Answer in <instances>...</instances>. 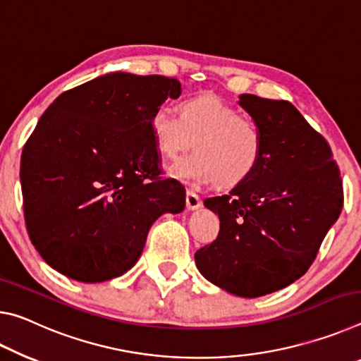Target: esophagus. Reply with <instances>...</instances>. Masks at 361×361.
<instances>
[{
  "label": "esophagus",
  "instance_id": "obj_1",
  "mask_svg": "<svg viewBox=\"0 0 361 361\" xmlns=\"http://www.w3.org/2000/svg\"><path fill=\"white\" fill-rule=\"evenodd\" d=\"M185 206H187L188 211H195V209L202 208V200H200V197L195 192L187 190V193H185Z\"/></svg>",
  "mask_w": 361,
  "mask_h": 361
}]
</instances>
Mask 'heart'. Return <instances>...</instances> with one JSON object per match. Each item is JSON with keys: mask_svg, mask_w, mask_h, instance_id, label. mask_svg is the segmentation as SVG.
Wrapping results in <instances>:
<instances>
[{"mask_svg": "<svg viewBox=\"0 0 361 361\" xmlns=\"http://www.w3.org/2000/svg\"><path fill=\"white\" fill-rule=\"evenodd\" d=\"M150 129L157 149L177 158L195 147V153L173 164L169 174L190 187L219 182L235 187L257 169L264 153L262 131L216 96L190 97L180 104V114L169 105L153 110Z\"/></svg>", "mask_w": 361, "mask_h": 361, "instance_id": "heart-1", "label": "heart"}]
</instances>
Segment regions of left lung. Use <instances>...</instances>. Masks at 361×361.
<instances>
[{"instance_id":"left-lung-1","label":"left lung","mask_w":361,"mask_h":361,"mask_svg":"<svg viewBox=\"0 0 361 361\" xmlns=\"http://www.w3.org/2000/svg\"><path fill=\"white\" fill-rule=\"evenodd\" d=\"M238 104L262 131V159L228 195L204 200L221 230L195 262L224 291L259 298L309 270L344 193L328 142L291 102L241 94Z\"/></svg>"}]
</instances>
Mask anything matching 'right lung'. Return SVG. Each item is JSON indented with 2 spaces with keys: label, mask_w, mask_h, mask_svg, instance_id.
<instances>
[{
  "label": "right lung",
  "mask_w": 361,
  "mask_h": 361,
  "mask_svg": "<svg viewBox=\"0 0 361 361\" xmlns=\"http://www.w3.org/2000/svg\"><path fill=\"white\" fill-rule=\"evenodd\" d=\"M161 75L114 72L65 91L41 115L20 158L23 214L39 256L68 279L107 281L133 267L185 188L161 179L153 110L180 96Z\"/></svg>",
  "instance_id": "right-lung-1"
}]
</instances>
